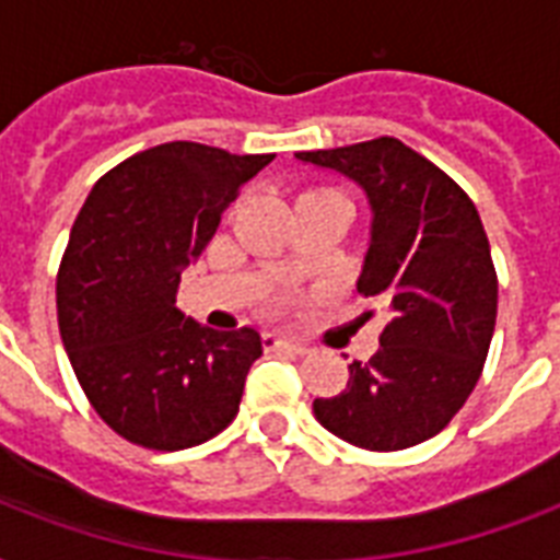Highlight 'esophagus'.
<instances>
[{
	"label": "esophagus",
	"instance_id": "1",
	"mask_svg": "<svg viewBox=\"0 0 560 560\" xmlns=\"http://www.w3.org/2000/svg\"><path fill=\"white\" fill-rule=\"evenodd\" d=\"M264 342L272 346V349H288V351H296V354H305V346H299V342L288 340V337H279V334H267Z\"/></svg>",
	"mask_w": 560,
	"mask_h": 560
}]
</instances>
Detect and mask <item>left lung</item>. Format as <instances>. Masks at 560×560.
Here are the masks:
<instances>
[{
	"instance_id": "obj_1",
	"label": "left lung",
	"mask_w": 560,
	"mask_h": 560,
	"mask_svg": "<svg viewBox=\"0 0 560 560\" xmlns=\"http://www.w3.org/2000/svg\"><path fill=\"white\" fill-rule=\"evenodd\" d=\"M296 156L366 188L372 246L358 290L386 316L381 349L351 363L340 395L314 400L316 421L374 453L427 442L465 407L494 337L497 270L477 206L392 136Z\"/></svg>"
}]
</instances>
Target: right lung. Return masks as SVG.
Segmentation results:
<instances>
[{"instance_id":"add662e5","label":"right lung","mask_w":560,"mask_h":560,"mask_svg":"<svg viewBox=\"0 0 560 560\" xmlns=\"http://www.w3.org/2000/svg\"><path fill=\"white\" fill-rule=\"evenodd\" d=\"M272 153L165 142L118 162L74 218L57 270V325L101 421L148 451H186L232 424L255 328L214 331L177 311L179 270Z\"/></svg>"}]
</instances>
